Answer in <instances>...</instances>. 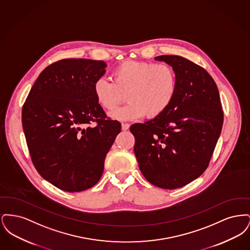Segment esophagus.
<instances>
[{"label":"esophagus","instance_id":"obj_1","mask_svg":"<svg viewBox=\"0 0 250 250\" xmlns=\"http://www.w3.org/2000/svg\"><path fill=\"white\" fill-rule=\"evenodd\" d=\"M129 127H130V125H129V124H125V123L122 124V130H127Z\"/></svg>","mask_w":250,"mask_h":250}]
</instances>
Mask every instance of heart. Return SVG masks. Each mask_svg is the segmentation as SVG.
<instances>
[{"mask_svg": "<svg viewBox=\"0 0 250 250\" xmlns=\"http://www.w3.org/2000/svg\"><path fill=\"white\" fill-rule=\"evenodd\" d=\"M111 81L98 79L94 84V95L107 111L126 97L129 102L110 113L112 118L123 121L138 119L145 114L149 118L160 116L171 105L177 92L176 74L167 63L125 61L111 73Z\"/></svg>", "mask_w": 250, "mask_h": 250, "instance_id": "b5f03b06", "label": "heart"}]
</instances>
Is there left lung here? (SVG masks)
<instances>
[{"mask_svg":"<svg viewBox=\"0 0 250 250\" xmlns=\"http://www.w3.org/2000/svg\"><path fill=\"white\" fill-rule=\"evenodd\" d=\"M175 71L177 92L158 117L134 124V153L143 176L175 189L200 177L209 165L223 125L217 86L204 68L177 55H161Z\"/></svg>","mask_w":250,"mask_h":250,"instance_id":"8db88e82","label":"left lung"}]
</instances>
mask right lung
<instances>
[{
  "instance_id": "obj_1",
  "label": "right lung",
  "mask_w": 250,
  "mask_h": 250,
  "mask_svg": "<svg viewBox=\"0 0 250 250\" xmlns=\"http://www.w3.org/2000/svg\"><path fill=\"white\" fill-rule=\"evenodd\" d=\"M106 67L103 61L61 60L40 73L24 103L22 126L32 161L62 190L94 187L121 132V124L107 119L94 95Z\"/></svg>"
}]
</instances>
